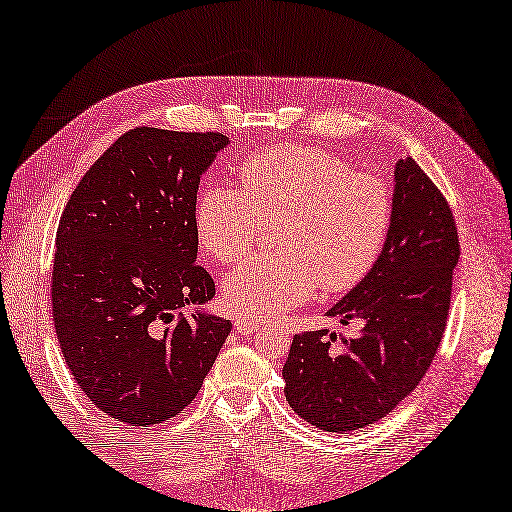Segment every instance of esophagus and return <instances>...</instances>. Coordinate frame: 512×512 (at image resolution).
<instances>
[{
	"label": "esophagus",
	"mask_w": 512,
	"mask_h": 512,
	"mask_svg": "<svg viewBox=\"0 0 512 512\" xmlns=\"http://www.w3.org/2000/svg\"><path fill=\"white\" fill-rule=\"evenodd\" d=\"M235 330L239 334H243V337H250V334L260 330V324L254 322V320H245V317H239V320L235 322Z\"/></svg>",
	"instance_id": "34e87169"
}]
</instances>
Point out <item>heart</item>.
I'll use <instances>...</instances> for the list:
<instances>
[{
  "mask_svg": "<svg viewBox=\"0 0 512 512\" xmlns=\"http://www.w3.org/2000/svg\"><path fill=\"white\" fill-rule=\"evenodd\" d=\"M394 218L392 190L345 158L309 146H275L245 158L237 188H209L195 207L205 254L235 262L264 222L279 252L254 256L224 279V301L248 320L305 303L317 284L347 292L373 271Z\"/></svg>",
  "mask_w": 512,
  "mask_h": 512,
  "instance_id": "1",
  "label": "heart"
}]
</instances>
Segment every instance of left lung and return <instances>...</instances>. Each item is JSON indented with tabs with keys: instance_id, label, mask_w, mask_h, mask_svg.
Returning <instances> with one entry per match:
<instances>
[{
	"instance_id": "1",
	"label": "left lung",
	"mask_w": 512,
	"mask_h": 512,
	"mask_svg": "<svg viewBox=\"0 0 512 512\" xmlns=\"http://www.w3.org/2000/svg\"><path fill=\"white\" fill-rule=\"evenodd\" d=\"M394 218L383 252L326 315L358 337L294 334L284 394L294 413L326 432H351L392 413L430 368L443 339L460 258L455 220L411 156L394 167Z\"/></svg>"
}]
</instances>
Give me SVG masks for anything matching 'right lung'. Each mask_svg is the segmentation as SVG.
<instances>
[{"instance_id":"right-lung-1","label":"right lung","mask_w":512,"mask_h":512,"mask_svg":"<svg viewBox=\"0 0 512 512\" xmlns=\"http://www.w3.org/2000/svg\"><path fill=\"white\" fill-rule=\"evenodd\" d=\"M222 133L139 127L84 173L57 231L52 317L67 368L97 409L150 428L201 390L233 324L207 313L195 207ZM186 304L192 318L178 316Z\"/></svg>"}]
</instances>
